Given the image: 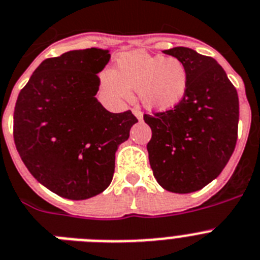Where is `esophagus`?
Segmentation results:
<instances>
[{"instance_id":"esophagus-1","label":"esophagus","mask_w":260,"mask_h":260,"mask_svg":"<svg viewBox=\"0 0 260 260\" xmlns=\"http://www.w3.org/2000/svg\"><path fill=\"white\" fill-rule=\"evenodd\" d=\"M133 113H134V115L139 119V121H142V119H143V113L141 112V109L139 108H133Z\"/></svg>"}]
</instances>
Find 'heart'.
<instances>
[{
	"mask_svg": "<svg viewBox=\"0 0 260 260\" xmlns=\"http://www.w3.org/2000/svg\"><path fill=\"white\" fill-rule=\"evenodd\" d=\"M187 68L176 57L133 51L118 57L117 70L101 73V86L117 101H128L130 90H138L148 108L170 109L184 99L188 90Z\"/></svg>",
	"mask_w": 260,
	"mask_h": 260,
	"instance_id": "b5f03b06",
	"label": "heart"
}]
</instances>
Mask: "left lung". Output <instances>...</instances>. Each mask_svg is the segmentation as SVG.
<instances>
[{
  "mask_svg": "<svg viewBox=\"0 0 260 260\" xmlns=\"http://www.w3.org/2000/svg\"><path fill=\"white\" fill-rule=\"evenodd\" d=\"M163 52L185 66L189 83L174 108L143 115L152 132L148 159L164 189L190 193L214 180L236 148L238 93L213 57L187 47Z\"/></svg>",
  "mask_w": 260,
  "mask_h": 260,
  "instance_id": "obj_1",
  "label": "left lung"
}]
</instances>
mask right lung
Listing matches in <instances>:
<instances>
[{
  "label": "right lung",
  "instance_id": "right-lung-1",
  "mask_svg": "<svg viewBox=\"0 0 260 260\" xmlns=\"http://www.w3.org/2000/svg\"><path fill=\"white\" fill-rule=\"evenodd\" d=\"M109 59L100 48L48 57L15 103L13 135L22 161L66 199H89L109 187L115 151L138 122L132 110L110 113L94 97Z\"/></svg>",
  "mask_w": 260,
  "mask_h": 260
}]
</instances>
